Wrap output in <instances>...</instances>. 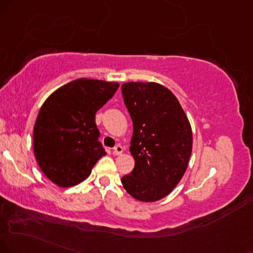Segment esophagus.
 Instances as JSON below:
<instances>
[{"instance_id":"obj_1","label":"esophagus","mask_w":253,"mask_h":253,"mask_svg":"<svg viewBox=\"0 0 253 253\" xmlns=\"http://www.w3.org/2000/svg\"><path fill=\"white\" fill-rule=\"evenodd\" d=\"M123 150H124L123 146H122V145H116V146H115V148H114V151H112V154L118 156V155H121L122 152H123Z\"/></svg>"}]
</instances>
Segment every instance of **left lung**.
<instances>
[{
  "label": "left lung",
  "instance_id": "8db88e82",
  "mask_svg": "<svg viewBox=\"0 0 253 253\" xmlns=\"http://www.w3.org/2000/svg\"><path fill=\"white\" fill-rule=\"evenodd\" d=\"M122 95L133 124L130 152L135 160L122 184L137 201H160L185 173L192 151L191 126L178 99L162 84L127 82Z\"/></svg>",
  "mask_w": 253,
  "mask_h": 253
}]
</instances>
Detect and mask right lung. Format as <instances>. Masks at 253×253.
Returning <instances> with one entry per match:
<instances>
[{
    "label": "right lung",
    "instance_id": "add662e5",
    "mask_svg": "<svg viewBox=\"0 0 253 253\" xmlns=\"http://www.w3.org/2000/svg\"><path fill=\"white\" fill-rule=\"evenodd\" d=\"M120 84L79 79L45 99L34 126V154L42 172L61 188L83 182L107 152L98 141L95 115Z\"/></svg>",
    "mask_w": 253,
    "mask_h": 253
}]
</instances>
